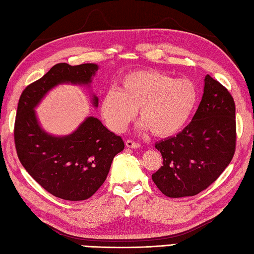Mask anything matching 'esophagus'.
I'll return each mask as SVG.
<instances>
[{
    "label": "esophagus",
    "mask_w": 254,
    "mask_h": 254,
    "mask_svg": "<svg viewBox=\"0 0 254 254\" xmlns=\"http://www.w3.org/2000/svg\"><path fill=\"white\" fill-rule=\"evenodd\" d=\"M126 145L128 148H139V147H141V145H139L136 142L131 141V139H127V141L126 142Z\"/></svg>",
    "instance_id": "obj_1"
}]
</instances>
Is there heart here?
Masks as SVG:
<instances>
[{
	"label": "heart",
	"mask_w": 254,
	"mask_h": 254,
	"mask_svg": "<svg viewBox=\"0 0 254 254\" xmlns=\"http://www.w3.org/2000/svg\"><path fill=\"white\" fill-rule=\"evenodd\" d=\"M198 89L190 78H175L156 69L134 71L121 80L120 90H107L101 115L112 131L127 130L139 109L141 127L157 136H171L190 120L198 101Z\"/></svg>",
	"instance_id": "b5f03b06"
}]
</instances>
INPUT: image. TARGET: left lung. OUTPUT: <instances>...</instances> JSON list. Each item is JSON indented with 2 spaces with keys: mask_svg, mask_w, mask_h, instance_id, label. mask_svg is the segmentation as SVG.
I'll use <instances>...</instances> for the list:
<instances>
[{
  "mask_svg": "<svg viewBox=\"0 0 254 254\" xmlns=\"http://www.w3.org/2000/svg\"><path fill=\"white\" fill-rule=\"evenodd\" d=\"M163 165L152 179L166 196H193L222 175L236 150L233 96L206 75L204 93L192 121L176 136L155 144Z\"/></svg>",
  "mask_w": 254,
  "mask_h": 254,
  "instance_id": "1",
  "label": "left lung"
}]
</instances>
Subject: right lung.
<instances>
[{
    "label": "right lung",
    "instance_id": "1",
    "mask_svg": "<svg viewBox=\"0 0 254 254\" xmlns=\"http://www.w3.org/2000/svg\"><path fill=\"white\" fill-rule=\"evenodd\" d=\"M97 71L98 65L94 63L74 66L58 63L27 86L18 101L14 139L19 161L45 190L67 201H83L94 195L124 143L94 117L86 118L69 135H51L40 127L35 108L59 84L89 86ZM93 104L98 106L95 95Z\"/></svg>",
    "mask_w": 254,
    "mask_h": 254
}]
</instances>
